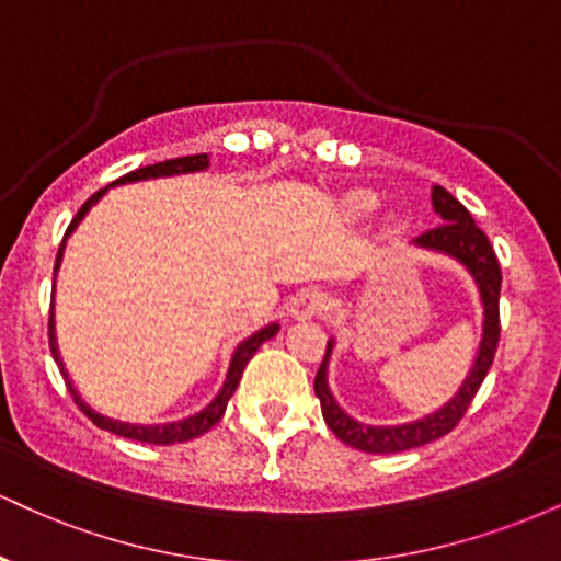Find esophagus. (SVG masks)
<instances>
[{"label":"esophagus","mask_w":561,"mask_h":561,"mask_svg":"<svg viewBox=\"0 0 561 561\" xmlns=\"http://www.w3.org/2000/svg\"><path fill=\"white\" fill-rule=\"evenodd\" d=\"M327 302L330 300H327L324 293H319V289H306V293H300L298 298L293 300V306H289V317L298 321L313 319L324 311Z\"/></svg>","instance_id":"1"}]
</instances>
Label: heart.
Returning a JSON list of instances; mask_svg holds the SVG:
<instances>
[{
	"mask_svg": "<svg viewBox=\"0 0 561 561\" xmlns=\"http://www.w3.org/2000/svg\"><path fill=\"white\" fill-rule=\"evenodd\" d=\"M375 195H369V192H356V195L351 197V208L358 210V214H366V210L375 208Z\"/></svg>",
	"mask_w": 561,
	"mask_h": 561,
	"instance_id": "1",
	"label": "heart"
}]
</instances>
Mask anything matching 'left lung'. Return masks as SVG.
<instances>
[{
    "label": "left lung",
    "mask_w": 561,
    "mask_h": 561,
    "mask_svg": "<svg viewBox=\"0 0 561 561\" xmlns=\"http://www.w3.org/2000/svg\"><path fill=\"white\" fill-rule=\"evenodd\" d=\"M433 208L440 216L443 224H437L435 229L424 231L414 240L420 248L435 250V253L450 255L454 261H459L461 266L472 274L474 285L480 289L482 300V340L478 358H474L472 371L465 379L459 392L446 405L435 411V414L422 416L416 422L405 424H364L353 420L351 414H345L340 409V403L334 401L330 382H327V366H330V356L334 340L327 343L324 362H321L317 379H313V390L321 403V414H324L327 427L332 430L340 440L347 443L351 448L364 450V454H398V450L420 448L424 443H433L437 437L448 435L456 424L461 422V416L467 414L469 403L478 396L482 379H485L488 369H491L495 347H499V295H501V266L495 259L491 242H488L485 231H482L474 218L469 216V210L459 203L450 192L443 186H433Z\"/></svg>",
    "instance_id": "left-lung-1"
}]
</instances>
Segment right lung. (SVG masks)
Returning a JSON list of instances; mask_svg holds the SVG:
<instances>
[{"mask_svg": "<svg viewBox=\"0 0 561 561\" xmlns=\"http://www.w3.org/2000/svg\"><path fill=\"white\" fill-rule=\"evenodd\" d=\"M208 156H186V158H173V160H163V163H156V165H145V169H137L131 173H126V176L115 179V184H131V182H141V179H158V176H176V173H195V171H205L208 169ZM107 190H100L96 195H92L87 199V203L81 205V210L76 214L73 221H70V227L66 231V237H62V244L60 250H57V261H55V274L57 268H60V261H62V250H66V240L68 234L73 231L76 227H79V221L83 216L89 214V208L100 199L102 195H105ZM279 332V324H268L263 327V330H259L253 334V337H248L244 343L237 345L234 356H231V364H229V371H227V382H224V388L218 390V396L210 401L208 405H205L203 411H197V414L186 416V420L182 422H169V424H131V422H121V420H111V416H102L96 414V411L89 405L83 398L79 396V390L73 388V382L68 379V371L66 366H62V358L60 353H57V337H55V313L49 311V351H53V358L57 362V366H60L62 377H66L68 382V390L70 396H73V401L79 403V409L83 411V414L92 420L96 427L100 430H107V433L113 435H121V437H131V440H139V443H156V446H173V443H184V440H192V437H199L203 433H208L214 424H218V420L224 416V411H227V403L229 398L234 396L237 385H240L242 379V371L244 366H248L250 358H253V353L259 351V347L266 343V340H272L274 334Z\"/></svg>", "mask_w": 561, "mask_h": 561, "instance_id": "add662e5", "label": "right lung"}]
</instances>
